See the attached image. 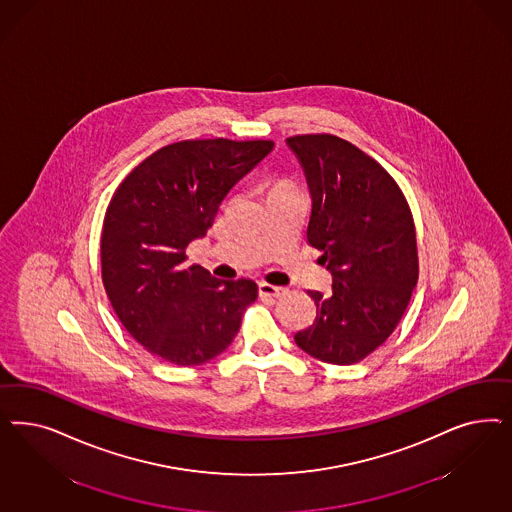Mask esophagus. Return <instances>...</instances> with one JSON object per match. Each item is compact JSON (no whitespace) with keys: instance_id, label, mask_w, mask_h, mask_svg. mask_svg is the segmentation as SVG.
<instances>
[{"instance_id":"34e87169","label":"esophagus","mask_w":512,"mask_h":512,"mask_svg":"<svg viewBox=\"0 0 512 512\" xmlns=\"http://www.w3.org/2000/svg\"><path fill=\"white\" fill-rule=\"evenodd\" d=\"M258 292L262 297H281L286 294V290L281 286H273L269 282H258Z\"/></svg>"}]
</instances>
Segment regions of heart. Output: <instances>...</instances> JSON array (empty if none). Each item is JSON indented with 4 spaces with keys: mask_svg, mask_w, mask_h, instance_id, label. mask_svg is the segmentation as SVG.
Returning a JSON list of instances; mask_svg holds the SVG:
<instances>
[{
    "mask_svg": "<svg viewBox=\"0 0 512 512\" xmlns=\"http://www.w3.org/2000/svg\"><path fill=\"white\" fill-rule=\"evenodd\" d=\"M286 190H294L290 182L275 181L273 182V186H271V194H277V192H286ZM271 194H269V196H271Z\"/></svg>",
    "mask_w": 512,
    "mask_h": 512,
    "instance_id": "obj_1",
    "label": "heart"
}]
</instances>
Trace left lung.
<instances>
[{"mask_svg": "<svg viewBox=\"0 0 512 512\" xmlns=\"http://www.w3.org/2000/svg\"><path fill=\"white\" fill-rule=\"evenodd\" d=\"M286 143L313 199L307 241L333 277L330 296L307 290L316 318L294 335L296 345L322 362H360L396 330L418 281L409 203L379 162L337 135Z\"/></svg>", "mask_w": 512, "mask_h": 512, "instance_id": "1", "label": "left lung"}]
</instances>
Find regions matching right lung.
<instances>
[{
  "label": "right lung",
  "instance_id": "1",
  "mask_svg": "<svg viewBox=\"0 0 512 512\" xmlns=\"http://www.w3.org/2000/svg\"><path fill=\"white\" fill-rule=\"evenodd\" d=\"M273 141L188 139L156 150L120 182L101 231V279L122 326L158 358L201 365L230 347L250 279H216L188 265L186 247L213 226L220 203L273 150Z\"/></svg>",
  "mask_w": 512,
  "mask_h": 512
}]
</instances>
